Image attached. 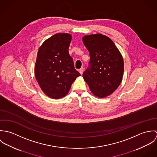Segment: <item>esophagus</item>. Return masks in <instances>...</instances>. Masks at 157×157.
Listing matches in <instances>:
<instances>
[{"instance_id":"esophagus-1","label":"esophagus","mask_w":157,"mask_h":157,"mask_svg":"<svg viewBox=\"0 0 157 157\" xmlns=\"http://www.w3.org/2000/svg\"><path fill=\"white\" fill-rule=\"evenodd\" d=\"M83 71H84V68L83 67H81L80 69H79V72L80 73V74H82L83 72Z\"/></svg>"}]
</instances>
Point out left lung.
Returning <instances> with one entry per match:
<instances>
[{"instance_id": "left-lung-1", "label": "left lung", "mask_w": 157, "mask_h": 157, "mask_svg": "<svg viewBox=\"0 0 157 157\" xmlns=\"http://www.w3.org/2000/svg\"><path fill=\"white\" fill-rule=\"evenodd\" d=\"M83 42L90 52V67L83 74L92 93L98 98L112 94L122 81L123 57L112 40L101 34L85 36Z\"/></svg>"}]
</instances>
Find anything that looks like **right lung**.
Returning a JSON list of instances; mask_svg holds the SVG:
<instances>
[{
  "label": "right lung",
  "instance_id": "add662e5",
  "mask_svg": "<svg viewBox=\"0 0 157 157\" xmlns=\"http://www.w3.org/2000/svg\"><path fill=\"white\" fill-rule=\"evenodd\" d=\"M71 34L58 33L39 48L35 65L36 80L45 94L54 99L65 97L80 74L68 51Z\"/></svg>",
  "mask_w": 157,
  "mask_h": 157
}]
</instances>
